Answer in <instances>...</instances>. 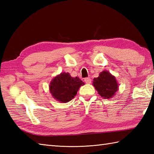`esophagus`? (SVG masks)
<instances>
[{"instance_id":"1","label":"esophagus","mask_w":154,"mask_h":154,"mask_svg":"<svg viewBox=\"0 0 154 154\" xmlns=\"http://www.w3.org/2000/svg\"><path fill=\"white\" fill-rule=\"evenodd\" d=\"M84 81H85V82L87 84H90L91 83V78H89V77L85 78Z\"/></svg>"}]
</instances>
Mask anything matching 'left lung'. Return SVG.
<instances>
[{"label": "left lung", "instance_id": "1", "mask_svg": "<svg viewBox=\"0 0 154 154\" xmlns=\"http://www.w3.org/2000/svg\"><path fill=\"white\" fill-rule=\"evenodd\" d=\"M93 85L100 96L104 99L113 97L119 87L116 77L108 71L100 72L99 77L93 79Z\"/></svg>", "mask_w": 154, "mask_h": 154}]
</instances>
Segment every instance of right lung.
Returning <instances> with one entry per match:
<instances>
[{
	"label": "right lung",
	"mask_w": 154,
	"mask_h": 154,
	"mask_svg": "<svg viewBox=\"0 0 154 154\" xmlns=\"http://www.w3.org/2000/svg\"><path fill=\"white\" fill-rule=\"evenodd\" d=\"M84 84L79 77H72L69 73L62 72L52 79L49 89L54 99L60 103H66L73 99Z\"/></svg>",
	"instance_id": "add662e5"
}]
</instances>
